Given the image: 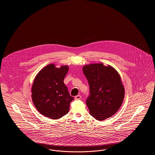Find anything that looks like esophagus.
<instances>
[{
	"mask_svg": "<svg viewBox=\"0 0 155 155\" xmlns=\"http://www.w3.org/2000/svg\"><path fill=\"white\" fill-rule=\"evenodd\" d=\"M81 95H77V96H75L74 99H75V100H79V99H81Z\"/></svg>",
	"mask_w": 155,
	"mask_h": 155,
	"instance_id": "esophagus-1",
	"label": "esophagus"
}]
</instances>
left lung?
<instances>
[{
	"mask_svg": "<svg viewBox=\"0 0 155 155\" xmlns=\"http://www.w3.org/2000/svg\"><path fill=\"white\" fill-rule=\"evenodd\" d=\"M82 70L89 86L86 103L90 114L99 121L110 117L118 110L124 97L118 72L102 63L86 65Z\"/></svg>",
	"mask_w": 155,
	"mask_h": 155,
	"instance_id": "obj_1",
	"label": "left lung"
}]
</instances>
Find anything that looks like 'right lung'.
<instances>
[{
  "label": "right lung",
  "instance_id": "right-lung-1",
  "mask_svg": "<svg viewBox=\"0 0 155 155\" xmlns=\"http://www.w3.org/2000/svg\"><path fill=\"white\" fill-rule=\"evenodd\" d=\"M68 67L56 68L53 64L45 67L36 75L32 87V99L39 112L45 117L59 119L69 111L74 99L70 95L64 78Z\"/></svg>",
  "mask_w": 155,
  "mask_h": 155
}]
</instances>
